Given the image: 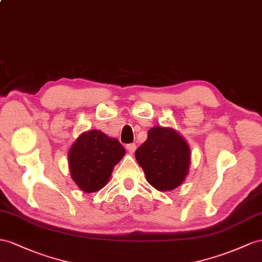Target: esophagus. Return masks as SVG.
Masks as SVG:
<instances>
[{"instance_id": "1", "label": "esophagus", "mask_w": 262, "mask_h": 262, "mask_svg": "<svg viewBox=\"0 0 262 262\" xmlns=\"http://www.w3.org/2000/svg\"><path fill=\"white\" fill-rule=\"evenodd\" d=\"M127 149H128V151L130 154H134L136 150V145L135 144H128V145H127Z\"/></svg>"}]
</instances>
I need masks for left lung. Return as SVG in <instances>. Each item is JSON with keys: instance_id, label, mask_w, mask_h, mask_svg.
I'll return each instance as SVG.
<instances>
[{"instance_id": "obj_1", "label": "left lung", "mask_w": 262, "mask_h": 262, "mask_svg": "<svg viewBox=\"0 0 262 262\" xmlns=\"http://www.w3.org/2000/svg\"><path fill=\"white\" fill-rule=\"evenodd\" d=\"M135 157L147 182L159 191H170L184 183L189 172L190 148L185 138L170 127L155 126Z\"/></svg>"}]
</instances>
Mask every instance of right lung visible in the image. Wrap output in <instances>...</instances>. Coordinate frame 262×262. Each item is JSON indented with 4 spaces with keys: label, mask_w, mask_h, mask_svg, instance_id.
<instances>
[{
    "label": "right lung",
    "mask_w": 262,
    "mask_h": 262,
    "mask_svg": "<svg viewBox=\"0 0 262 262\" xmlns=\"http://www.w3.org/2000/svg\"><path fill=\"white\" fill-rule=\"evenodd\" d=\"M126 150L116 138L93 129L80 134L69 150L71 177L80 190L98 191L108 183Z\"/></svg>",
    "instance_id": "obj_1"
}]
</instances>
